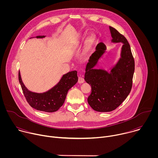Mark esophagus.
<instances>
[{
    "label": "esophagus",
    "instance_id": "1",
    "mask_svg": "<svg viewBox=\"0 0 158 158\" xmlns=\"http://www.w3.org/2000/svg\"><path fill=\"white\" fill-rule=\"evenodd\" d=\"M78 82H79V84H82V83L84 82V78L82 77H79Z\"/></svg>",
    "mask_w": 158,
    "mask_h": 158
}]
</instances>
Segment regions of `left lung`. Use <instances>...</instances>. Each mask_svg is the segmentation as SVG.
I'll return each mask as SVG.
<instances>
[{
  "instance_id": "1",
  "label": "left lung",
  "mask_w": 158,
  "mask_h": 158,
  "mask_svg": "<svg viewBox=\"0 0 158 158\" xmlns=\"http://www.w3.org/2000/svg\"><path fill=\"white\" fill-rule=\"evenodd\" d=\"M109 29L112 38L111 41L123 44L119 60L110 73L94 69L106 50V45L100 42L89 57L84 76V80L92 88L87 102L98 112H110L121 104L131 92L134 72V60L127 39L114 27L109 26Z\"/></svg>"
}]
</instances>
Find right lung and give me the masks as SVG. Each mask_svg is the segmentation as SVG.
I'll return each instance as SVG.
<instances>
[{
	"label": "right lung",
	"mask_w": 158,
	"mask_h": 158,
	"mask_svg": "<svg viewBox=\"0 0 158 158\" xmlns=\"http://www.w3.org/2000/svg\"><path fill=\"white\" fill-rule=\"evenodd\" d=\"M45 35H39L37 38H44ZM19 81L24 95L29 105L40 111L53 112L57 111L64 104L67 92L74 85L77 81V72L73 71L62 77L60 81L48 91L43 93H36L30 91L22 81L20 71Z\"/></svg>",
	"instance_id": "right-lung-1"
}]
</instances>
